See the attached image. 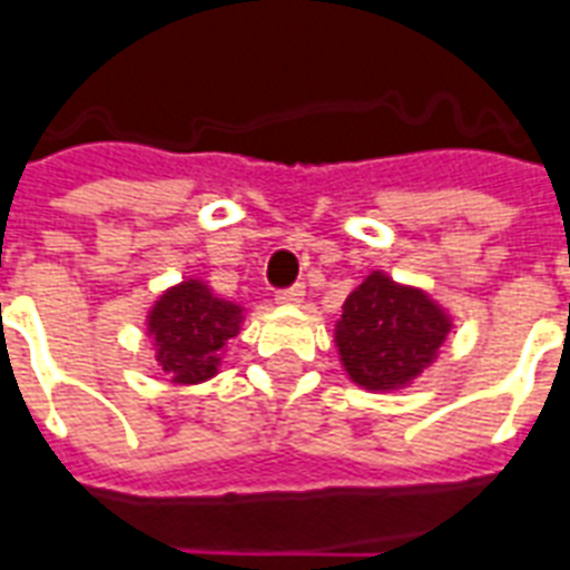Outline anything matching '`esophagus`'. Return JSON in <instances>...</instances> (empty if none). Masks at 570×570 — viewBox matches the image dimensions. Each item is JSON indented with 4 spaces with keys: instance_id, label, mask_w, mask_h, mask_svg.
Here are the masks:
<instances>
[{
    "instance_id": "1",
    "label": "esophagus",
    "mask_w": 570,
    "mask_h": 570,
    "mask_svg": "<svg viewBox=\"0 0 570 570\" xmlns=\"http://www.w3.org/2000/svg\"><path fill=\"white\" fill-rule=\"evenodd\" d=\"M304 298V286L295 284V286H286V289H281V293L275 295L277 304H298Z\"/></svg>"
}]
</instances>
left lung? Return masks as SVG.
Wrapping results in <instances>:
<instances>
[{
  "label": "left lung",
  "mask_w": 570,
  "mask_h": 570,
  "mask_svg": "<svg viewBox=\"0 0 570 570\" xmlns=\"http://www.w3.org/2000/svg\"><path fill=\"white\" fill-rule=\"evenodd\" d=\"M449 332L451 316L428 293L373 272L346 295L334 343L355 385L394 391L436 358Z\"/></svg>",
  "instance_id": "8db88e82"
}]
</instances>
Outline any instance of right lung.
I'll return each mask as SVG.
<instances>
[{"instance_id": "1", "label": "right lung", "mask_w": 570, "mask_h": 570, "mask_svg": "<svg viewBox=\"0 0 570 570\" xmlns=\"http://www.w3.org/2000/svg\"><path fill=\"white\" fill-rule=\"evenodd\" d=\"M245 320L242 304L224 302L203 281L169 286L149 311V334L158 346V364L179 385H197L215 376L220 350Z\"/></svg>"}]
</instances>
